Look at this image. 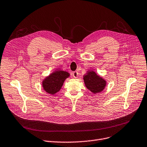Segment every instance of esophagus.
I'll return each mask as SVG.
<instances>
[{"mask_svg":"<svg viewBox=\"0 0 147 147\" xmlns=\"http://www.w3.org/2000/svg\"><path fill=\"white\" fill-rule=\"evenodd\" d=\"M78 71H74L73 73V76L74 78H77L78 76Z\"/></svg>","mask_w":147,"mask_h":147,"instance_id":"34e87169","label":"esophagus"}]
</instances>
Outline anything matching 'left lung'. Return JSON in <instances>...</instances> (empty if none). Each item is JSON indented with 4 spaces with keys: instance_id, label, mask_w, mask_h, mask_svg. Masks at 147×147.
I'll use <instances>...</instances> for the list:
<instances>
[{
    "instance_id": "1",
    "label": "left lung",
    "mask_w": 147,
    "mask_h": 147,
    "mask_svg": "<svg viewBox=\"0 0 147 147\" xmlns=\"http://www.w3.org/2000/svg\"><path fill=\"white\" fill-rule=\"evenodd\" d=\"M83 79L86 87L94 94L103 91L106 86V80L93 70H88Z\"/></svg>"
}]
</instances>
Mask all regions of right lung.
Returning <instances> with one entry per match:
<instances>
[{"label":"right lung","mask_w":147,"mask_h":147,"mask_svg":"<svg viewBox=\"0 0 147 147\" xmlns=\"http://www.w3.org/2000/svg\"><path fill=\"white\" fill-rule=\"evenodd\" d=\"M69 76V73L67 71L56 69L42 80L43 89L50 95H55L60 91L63 82Z\"/></svg>","instance_id":"right-lung-1"}]
</instances>
